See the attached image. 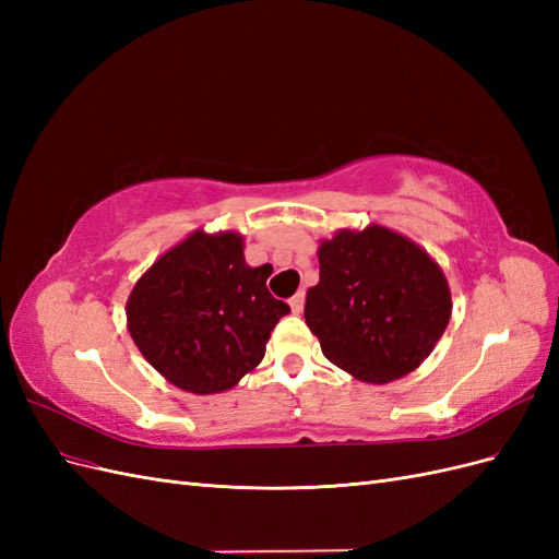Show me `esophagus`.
I'll use <instances>...</instances> for the list:
<instances>
[{
    "label": "esophagus",
    "instance_id": "1",
    "mask_svg": "<svg viewBox=\"0 0 559 559\" xmlns=\"http://www.w3.org/2000/svg\"><path fill=\"white\" fill-rule=\"evenodd\" d=\"M289 306H292V312H294V314H300L302 308H306V294L298 292V294L289 300Z\"/></svg>",
    "mask_w": 559,
    "mask_h": 559
}]
</instances>
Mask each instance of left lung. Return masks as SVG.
Here are the masks:
<instances>
[{"instance_id": "1", "label": "left lung", "mask_w": 559, "mask_h": 559, "mask_svg": "<svg viewBox=\"0 0 559 559\" xmlns=\"http://www.w3.org/2000/svg\"><path fill=\"white\" fill-rule=\"evenodd\" d=\"M448 280L427 251L382 226L341 230L319 247L306 324L324 357L373 384L408 376L443 335Z\"/></svg>"}]
</instances>
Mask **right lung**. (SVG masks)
<instances>
[{
    "label": "right lung",
    "instance_id": "add662e5",
    "mask_svg": "<svg viewBox=\"0 0 559 559\" xmlns=\"http://www.w3.org/2000/svg\"><path fill=\"white\" fill-rule=\"evenodd\" d=\"M249 267L238 233H193L151 265L128 298V331L173 384L216 394L257 368L277 321L289 314Z\"/></svg>",
    "mask_w": 559,
    "mask_h": 559
}]
</instances>
